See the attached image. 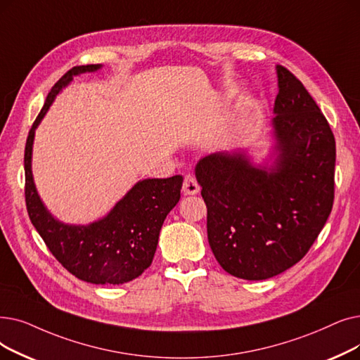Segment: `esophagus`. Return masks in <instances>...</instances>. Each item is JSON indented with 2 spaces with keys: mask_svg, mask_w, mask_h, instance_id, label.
Masks as SVG:
<instances>
[{
  "mask_svg": "<svg viewBox=\"0 0 360 360\" xmlns=\"http://www.w3.org/2000/svg\"><path fill=\"white\" fill-rule=\"evenodd\" d=\"M182 191L185 195H195L200 193V185L197 182L195 178L193 176H186L184 179V185H182Z\"/></svg>",
  "mask_w": 360,
  "mask_h": 360,
  "instance_id": "1",
  "label": "esophagus"
}]
</instances>
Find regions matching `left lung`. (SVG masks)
Wrapping results in <instances>:
<instances>
[{
    "label": "left lung",
    "mask_w": 360,
    "mask_h": 360,
    "mask_svg": "<svg viewBox=\"0 0 360 360\" xmlns=\"http://www.w3.org/2000/svg\"><path fill=\"white\" fill-rule=\"evenodd\" d=\"M271 147L216 151L195 165L207 206V238L231 275L262 281L302 260L334 201L335 139L303 84L276 65Z\"/></svg>",
    "instance_id": "obj_1"
}]
</instances>
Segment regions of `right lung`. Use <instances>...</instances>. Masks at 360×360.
Segmentation results:
<instances>
[{
  "instance_id": "1",
  "label": "right lung",
  "mask_w": 360,
  "mask_h": 360,
  "mask_svg": "<svg viewBox=\"0 0 360 360\" xmlns=\"http://www.w3.org/2000/svg\"><path fill=\"white\" fill-rule=\"evenodd\" d=\"M103 65L76 66L53 86L29 131L25 148L26 207L53 256L85 283L120 285L138 278L153 262L160 229L169 212L181 198L184 178H147L138 181L105 216L76 225L57 219L41 200L32 174L35 131L56 97L75 76L96 73Z\"/></svg>"
}]
</instances>
